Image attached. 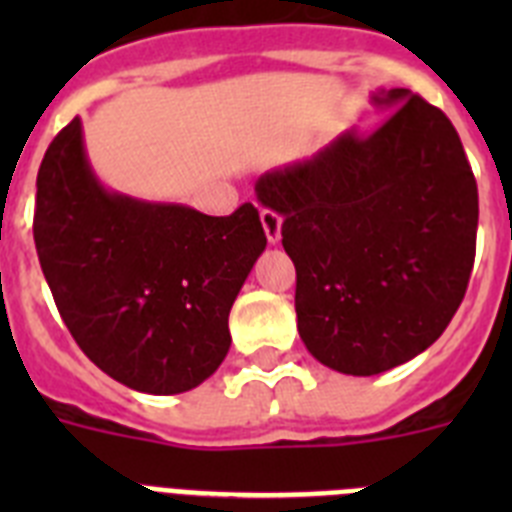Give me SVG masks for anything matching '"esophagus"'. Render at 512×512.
<instances>
[{
  "label": "esophagus",
  "instance_id": "34e87169",
  "mask_svg": "<svg viewBox=\"0 0 512 512\" xmlns=\"http://www.w3.org/2000/svg\"><path fill=\"white\" fill-rule=\"evenodd\" d=\"M261 225H264L269 243H279V238H282V217L274 210H261Z\"/></svg>",
  "mask_w": 512,
  "mask_h": 512
}]
</instances>
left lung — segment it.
<instances>
[{
    "label": "left lung",
    "instance_id": "obj_1",
    "mask_svg": "<svg viewBox=\"0 0 512 512\" xmlns=\"http://www.w3.org/2000/svg\"><path fill=\"white\" fill-rule=\"evenodd\" d=\"M390 117L266 171L297 269V330L320 364L372 377L423 354L467 292L479 200L459 133L410 89L374 94Z\"/></svg>",
    "mask_w": 512,
    "mask_h": 512
}]
</instances>
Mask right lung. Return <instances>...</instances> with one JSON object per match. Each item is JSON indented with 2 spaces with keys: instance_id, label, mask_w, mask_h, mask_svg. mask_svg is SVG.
I'll return each mask as SVG.
<instances>
[{
  "instance_id": "add662e5",
  "label": "right lung",
  "mask_w": 512,
  "mask_h": 512,
  "mask_svg": "<svg viewBox=\"0 0 512 512\" xmlns=\"http://www.w3.org/2000/svg\"><path fill=\"white\" fill-rule=\"evenodd\" d=\"M33 235L81 351L148 395H179L215 374L230 348V307L266 248L251 202L212 217L107 192L79 117L43 156Z\"/></svg>"
}]
</instances>
